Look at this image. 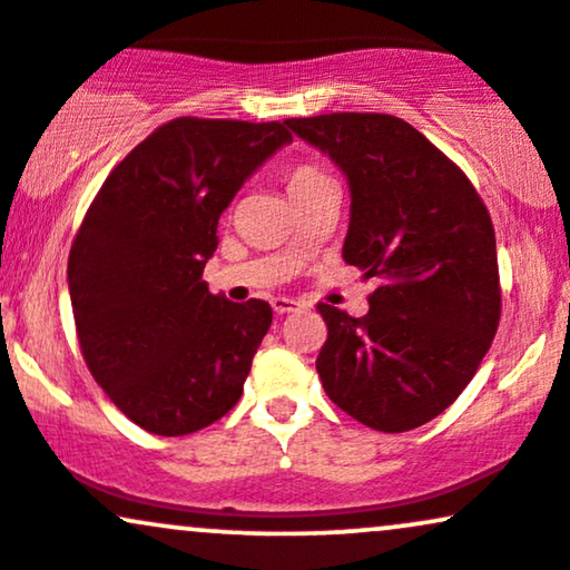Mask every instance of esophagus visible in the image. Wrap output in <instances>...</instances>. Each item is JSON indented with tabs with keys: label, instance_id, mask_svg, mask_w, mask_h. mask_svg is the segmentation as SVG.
I'll return each mask as SVG.
<instances>
[{
	"label": "esophagus",
	"instance_id": "obj_1",
	"mask_svg": "<svg viewBox=\"0 0 570 570\" xmlns=\"http://www.w3.org/2000/svg\"><path fill=\"white\" fill-rule=\"evenodd\" d=\"M272 309L277 314H291V312H298L301 309V301L296 298H285V296H277L272 298Z\"/></svg>",
	"mask_w": 570,
	"mask_h": 570
}]
</instances>
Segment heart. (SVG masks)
Here are the masks:
<instances>
[{"label": "heart", "mask_w": 570, "mask_h": 570, "mask_svg": "<svg viewBox=\"0 0 570 570\" xmlns=\"http://www.w3.org/2000/svg\"><path fill=\"white\" fill-rule=\"evenodd\" d=\"M325 178H327L325 173L317 170V167L301 165V167H296V170L291 173V178H287V191H291V194L304 191V189H309V186L320 184V180H325Z\"/></svg>", "instance_id": "b5f03b06"}]
</instances>
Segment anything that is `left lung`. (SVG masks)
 Here are the masks:
<instances>
[{
	"label": "left lung",
	"mask_w": 570,
	"mask_h": 570,
	"mask_svg": "<svg viewBox=\"0 0 570 570\" xmlns=\"http://www.w3.org/2000/svg\"><path fill=\"white\" fill-rule=\"evenodd\" d=\"M350 184L344 261L376 277L365 317L320 304L323 390L379 432H407L470 384L499 327L497 234L470 178L390 114L285 119Z\"/></svg>",
	"instance_id": "obj_1"
}]
</instances>
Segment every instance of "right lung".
Segmentation results:
<instances>
[{
  "instance_id": "1",
  "label": "right lung",
  "mask_w": 570,
  "mask_h": 570,
  "mask_svg": "<svg viewBox=\"0 0 570 570\" xmlns=\"http://www.w3.org/2000/svg\"><path fill=\"white\" fill-rule=\"evenodd\" d=\"M279 122L180 117L111 170L69 253V293L85 363L146 432L178 438L232 411L272 306L213 296L203 269L218 218L272 154Z\"/></svg>"
}]
</instances>
